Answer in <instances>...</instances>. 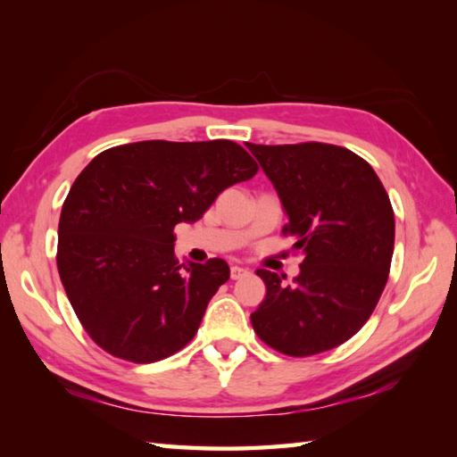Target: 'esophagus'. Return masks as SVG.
<instances>
[{
	"label": "esophagus",
	"instance_id": "obj_1",
	"mask_svg": "<svg viewBox=\"0 0 457 457\" xmlns=\"http://www.w3.org/2000/svg\"><path fill=\"white\" fill-rule=\"evenodd\" d=\"M247 273H249V270L245 267H239V265H234V267H231V270H229V275H231V278H234V280L241 278V277L247 275Z\"/></svg>",
	"mask_w": 457,
	"mask_h": 457
}]
</instances>
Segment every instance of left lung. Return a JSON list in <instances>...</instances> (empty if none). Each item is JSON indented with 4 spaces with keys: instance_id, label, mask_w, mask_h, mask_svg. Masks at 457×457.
<instances>
[{
    "instance_id": "1",
    "label": "left lung",
    "mask_w": 457,
    "mask_h": 457,
    "mask_svg": "<svg viewBox=\"0 0 457 457\" xmlns=\"http://www.w3.org/2000/svg\"><path fill=\"white\" fill-rule=\"evenodd\" d=\"M288 216L303 253L295 283L259 269L267 295L251 324L267 345L304 357L357 334L389 278L395 213L371 164L328 143H247Z\"/></svg>"
}]
</instances>
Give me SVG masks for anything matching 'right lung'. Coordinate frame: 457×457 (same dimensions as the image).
Returning <instances> with one entry per match:
<instances>
[{
  "label": "right lung",
  "instance_id": "right-lung-1",
  "mask_svg": "<svg viewBox=\"0 0 457 457\" xmlns=\"http://www.w3.org/2000/svg\"><path fill=\"white\" fill-rule=\"evenodd\" d=\"M228 139L139 141L100 153L74 180L58 221L56 265L86 332L133 363L177 353L229 278L223 259L179 263V223L257 172Z\"/></svg>",
  "mask_w": 457,
  "mask_h": 457
}]
</instances>
